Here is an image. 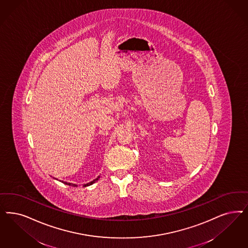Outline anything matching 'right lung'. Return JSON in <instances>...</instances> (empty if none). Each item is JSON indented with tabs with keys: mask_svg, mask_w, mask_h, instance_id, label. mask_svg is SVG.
Instances as JSON below:
<instances>
[{
	"mask_svg": "<svg viewBox=\"0 0 248 248\" xmlns=\"http://www.w3.org/2000/svg\"><path fill=\"white\" fill-rule=\"evenodd\" d=\"M100 179V176H98L95 180H93V181H91V182H89V183H87V184H84L83 185V187H88V186H90V185H93V184L94 182H96L97 180H99ZM60 181H61V180H60ZM62 183H64V184H66V185H68V186H72V187H78L77 184H73V183H68V182H66V181H61Z\"/></svg>",
	"mask_w": 248,
	"mask_h": 248,
	"instance_id": "add662e5",
	"label": "right lung"
}]
</instances>
